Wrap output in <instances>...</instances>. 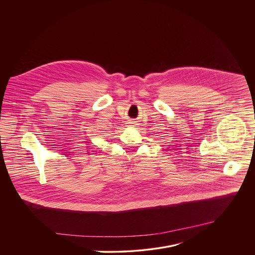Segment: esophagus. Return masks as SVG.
Returning <instances> with one entry per match:
<instances>
[{
    "mask_svg": "<svg viewBox=\"0 0 255 255\" xmlns=\"http://www.w3.org/2000/svg\"><path fill=\"white\" fill-rule=\"evenodd\" d=\"M129 124H130L131 126H134V124H135V123H134L133 121H130V122H129Z\"/></svg>",
    "mask_w": 255,
    "mask_h": 255,
    "instance_id": "esophagus-1",
    "label": "esophagus"
}]
</instances>
